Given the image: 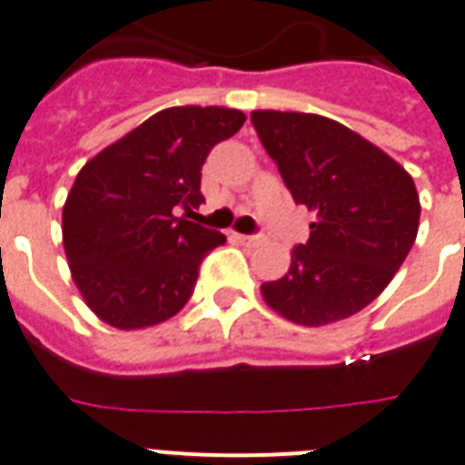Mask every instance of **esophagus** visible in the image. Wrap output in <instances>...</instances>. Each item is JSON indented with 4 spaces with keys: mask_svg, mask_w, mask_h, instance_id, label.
Segmentation results:
<instances>
[{
    "mask_svg": "<svg viewBox=\"0 0 465 465\" xmlns=\"http://www.w3.org/2000/svg\"><path fill=\"white\" fill-rule=\"evenodd\" d=\"M233 242L242 243V246H256V243H261V236H251V233H233Z\"/></svg>",
    "mask_w": 465,
    "mask_h": 465,
    "instance_id": "esophagus-1",
    "label": "esophagus"
}]
</instances>
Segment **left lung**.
Instances as JSON below:
<instances>
[{
  "mask_svg": "<svg viewBox=\"0 0 465 465\" xmlns=\"http://www.w3.org/2000/svg\"><path fill=\"white\" fill-rule=\"evenodd\" d=\"M251 123L295 204L315 214L288 273L261 293L298 325L355 315L390 285L414 246L421 214L414 180L380 147L322 115L253 110Z\"/></svg>",
  "mask_w": 465,
  "mask_h": 465,
  "instance_id": "left-lung-1",
  "label": "left lung"
}]
</instances>
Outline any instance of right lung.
Returning a JSON list of instances; mask_svg holds the SVG:
<instances>
[{
	"label": "right lung",
	"mask_w": 465,
	"mask_h": 465,
	"mask_svg": "<svg viewBox=\"0 0 465 465\" xmlns=\"http://www.w3.org/2000/svg\"><path fill=\"white\" fill-rule=\"evenodd\" d=\"M242 110L167 108L78 172L64 206V249L84 301L120 330L157 325L187 305L199 266L226 236L189 222L212 147L242 130Z\"/></svg>",
	"instance_id": "obj_1"
}]
</instances>
